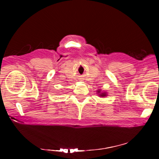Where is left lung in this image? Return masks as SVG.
I'll list each match as a JSON object with an SVG mask.
<instances>
[{"label": "left lung", "instance_id": "obj_1", "mask_svg": "<svg viewBox=\"0 0 159 159\" xmlns=\"http://www.w3.org/2000/svg\"><path fill=\"white\" fill-rule=\"evenodd\" d=\"M97 93L98 96H100V97H105V96H107V93L106 92H101V90H97Z\"/></svg>", "mask_w": 159, "mask_h": 159}]
</instances>
